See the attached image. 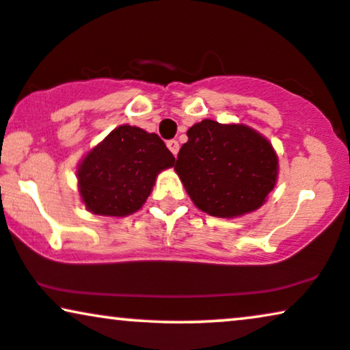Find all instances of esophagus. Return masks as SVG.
Returning a JSON list of instances; mask_svg holds the SVG:
<instances>
[{
    "label": "esophagus",
    "mask_w": 350,
    "mask_h": 350,
    "mask_svg": "<svg viewBox=\"0 0 350 350\" xmlns=\"http://www.w3.org/2000/svg\"><path fill=\"white\" fill-rule=\"evenodd\" d=\"M166 145H167V148L171 150V153L176 157V154H178V152H179V142H178V140H176V139L167 140Z\"/></svg>",
    "instance_id": "obj_1"
}]
</instances>
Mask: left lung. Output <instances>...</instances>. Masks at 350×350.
Instances as JSON below:
<instances>
[{
    "label": "left lung",
    "mask_w": 350,
    "mask_h": 350,
    "mask_svg": "<svg viewBox=\"0 0 350 350\" xmlns=\"http://www.w3.org/2000/svg\"><path fill=\"white\" fill-rule=\"evenodd\" d=\"M187 137L174 170L202 211L234 218L263 205L278 178L276 153L265 137L211 119L193 124Z\"/></svg>",
    "instance_id": "left-lung-1"
}]
</instances>
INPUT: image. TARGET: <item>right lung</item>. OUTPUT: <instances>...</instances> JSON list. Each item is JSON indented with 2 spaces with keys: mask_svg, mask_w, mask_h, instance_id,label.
<instances>
[{
  "mask_svg": "<svg viewBox=\"0 0 350 350\" xmlns=\"http://www.w3.org/2000/svg\"><path fill=\"white\" fill-rule=\"evenodd\" d=\"M174 161L157 134L124 124L83 158L79 192L92 213L131 215L147 200L158 172Z\"/></svg>",
  "mask_w": 350,
  "mask_h": 350,
  "instance_id": "add662e5",
  "label": "right lung"
}]
</instances>
